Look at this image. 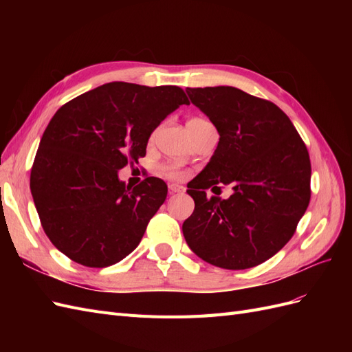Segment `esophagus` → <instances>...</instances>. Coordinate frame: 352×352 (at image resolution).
Here are the masks:
<instances>
[{
	"instance_id": "34e87169",
	"label": "esophagus",
	"mask_w": 352,
	"mask_h": 352,
	"mask_svg": "<svg viewBox=\"0 0 352 352\" xmlns=\"http://www.w3.org/2000/svg\"><path fill=\"white\" fill-rule=\"evenodd\" d=\"M185 190V188L182 186V185H179V184H168V192L170 194H177V192H184Z\"/></svg>"
}]
</instances>
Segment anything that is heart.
I'll return each mask as SVG.
<instances>
[{
    "mask_svg": "<svg viewBox=\"0 0 352 352\" xmlns=\"http://www.w3.org/2000/svg\"><path fill=\"white\" fill-rule=\"evenodd\" d=\"M188 124L201 126V124H208V122L204 120V119H192V120H189ZM162 172L170 179H182L186 175V170H184L182 167H179L177 164H164L162 167Z\"/></svg>",
    "mask_w": 352,
    "mask_h": 352,
    "instance_id": "1",
    "label": "heart"
}]
</instances>
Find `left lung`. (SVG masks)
Listing matches in <instances>:
<instances>
[{"mask_svg": "<svg viewBox=\"0 0 352 352\" xmlns=\"http://www.w3.org/2000/svg\"><path fill=\"white\" fill-rule=\"evenodd\" d=\"M186 92L220 140L210 163L188 184L195 210L184 221V236L212 265L254 267L285 247L304 216L311 197L310 155L276 104L233 87ZM221 183L232 184L234 194L207 199L205 189Z\"/></svg>", "mask_w": 352, "mask_h": 352, "instance_id": "left-lung-1", "label": "left lung"}]
</instances>
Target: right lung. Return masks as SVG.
I'll use <instances>...</instances> for the list:
<instances>
[{"label":"right lung","mask_w":352,"mask_h":352,"mask_svg":"<svg viewBox=\"0 0 352 352\" xmlns=\"http://www.w3.org/2000/svg\"><path fill=\"white\" fill-rule=\"evenodd\" d=\"M182 88L110 82L66 102L48 123L30 172L41 225L54 247L87 267H109L140 245L167 185L135 188L119 170L146 153L155 127L179 105Z\"/></svg>","instance_id":"add662e5"}]
</instances>
